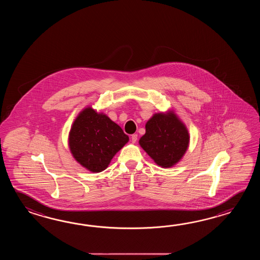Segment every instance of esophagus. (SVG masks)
I'll list each match as a JSON object with an SVG mask.
<instances>
[{
	"mask_svg": "<svg viewBox=\"0 0 260 260\" xmlns=\"http://www.w3.org/2000/svg\"><path fill=\"white\" fill-rule=\"evenodd\" d=\"M137 140H138V135L134 134V135L131 136V141H132V143H136Z\"/></svg>",
	"mask_w": 260,
	"mask_h": 260,
	"instance_id": "34e87169",
	"label": "esophagus"
}]
</instances>
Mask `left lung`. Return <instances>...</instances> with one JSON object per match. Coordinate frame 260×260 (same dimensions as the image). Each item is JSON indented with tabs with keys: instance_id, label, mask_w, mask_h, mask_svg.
<instances>
[{
	"instance_id": "8db88e82",
	"label": "left lung",
	"mask_w": 260,
	"mask_h": 260,
	"mask_svg": "<svg viewBox=\"0 0 260 260\" xmlns=\"http://www.w3.org/2000/svg\"><path fill=\"white\" fill-rule=\"evenodd\" d=\"M189 143L188 129L174 111L155 113L146 123L139 145L159 166L170 168L182 159Z\"/></svg>"
}]
</instances>
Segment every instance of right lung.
<instances>
[{
  "mask_svg": "<svg viewBox=\"0 0 260 260\" xmlns=\"http://www.w3.org/2000/svg\"><path fill=\"white\" fill-rule=\"evenodd\" d=\"M129 141L122 128L91 107L79 113L69 135L74 159L89 171L105 170L111 159Z\"/></svg>",
  "mask_w": 260,
  "mask_h": 260,
  "instance_id": "1",
  "label": "right lung"
}]
</instances>
